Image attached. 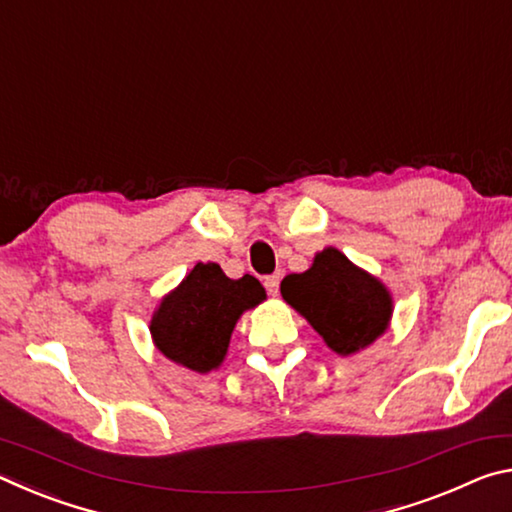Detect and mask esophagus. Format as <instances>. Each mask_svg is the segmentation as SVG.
<instances>
[{"label": "esophagus", "instance_id": "esophagus-1", "mask_svg": "<svg viewBox=\"0 0 512 512\" xmlns=\"http://www.w3.org/2000/svg\"><path fill=\"white\" fill-rule=\"evenodd\" d=\"M280 280H282V275H280V273L268 275L266 280H264V287H266V291H268V293H271V296H277V291H280Z\"/></svg>", "mask_w": 512, "mask_h": 512}]
</instances>
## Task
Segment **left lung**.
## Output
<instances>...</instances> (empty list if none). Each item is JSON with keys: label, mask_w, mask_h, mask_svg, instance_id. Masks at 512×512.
Here are the masks:
<instances>
[{"label": "left lung", "mask_w": 512, "mask_h": 512, "mask_svg": "<svg viewBox=\"0 0 512 512\" xmlns=\"http://www.w3.org/2000/svg\"><path fill=\"white\" fill-rule=\"evenodd\" d=\"M280 291L341 357L366 350L393 318V296L386 284L332 246L316 253L305 273L284 277Z\"/></svg>", "instance_id": "8db88e82"}]
</instances>
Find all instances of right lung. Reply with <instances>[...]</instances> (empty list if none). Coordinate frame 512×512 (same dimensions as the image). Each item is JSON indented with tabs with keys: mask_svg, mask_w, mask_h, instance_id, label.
Here are the masks:
<instances>
[{
	"mask_svg": "<svg viewBox=\"0 0 512 512\" xmlns=\"http://www.w3.org/2000/svg\"><path fill=\"white\" fill-rule=\"evenodd\" d=\"M266 300L257 277L230 280L214 262H198L151 316V339L169 361L192 372L216 370L230 348L237 320Z\"/></svg>",
	"mask_w": 512,
	"mask_h": 512,
	"instance_id": "obj_1",
	"label": "right lung"
}]
</instances>
